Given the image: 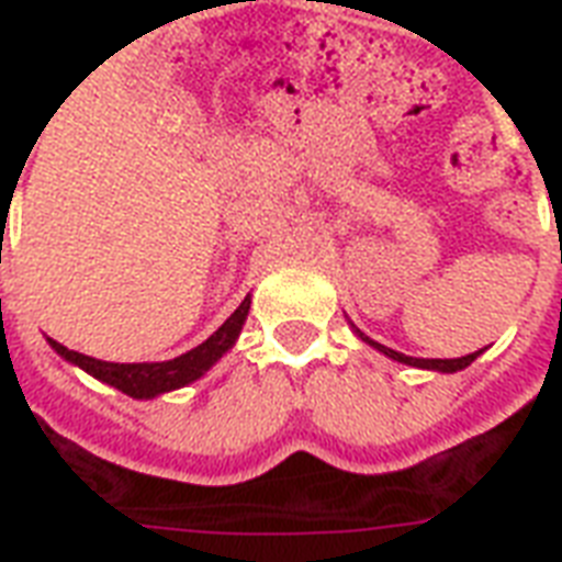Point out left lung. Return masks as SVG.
Returning <instances> with one entry per match:
<instances>
[{"mask_svg":"<svg viewBox=\"0 0 562 562\" xmlns=\"http://www.w3.org/2000/svg\"><path fill=\"white\" fill-rule=\"evenodd\" d=\"M361 338H364V335H361ZM364 341L373 344L375 350L384 352V356H391L393 361H402V364H411V368L440 370V373H454V370H463V368H467V364H472V361L479 359V352H481V350L479 352H470V356H461V359H411V356H402V352H396V350H387V347L370 341V338H364Z\"/></svg>","mask_w":562,"mask_h":562,"instance_id":"obj_1","label":"left lung"}]
</instances>
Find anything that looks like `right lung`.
<instances>
[{
	"instance_id": "add662e5",
	"label": "right lung",
	"mask_w": 562,
	"mask_h": 562,
	"mask_svg": "<svg viewBox=\"0 0 562 562\" xmlns=\"http://www.w3.org/2000/svg\"><path fill=\"white\" fill-rule=\"evenodd\" d=\"M247 308H250V297L241 300V306L233 312V315L218 326V333H212L201 347L183 352L178 359L171 361H151V364H113V361H99L83 356V352H75L64 344H57L48 338V344L55 347L66 361H72L78 368H83L90 375H95L99 382H108L113 387H119L127 396L134 400H151L157 393L175 391V387H183V384L201 379L206 370L215 364V361L224 356V352L236 344L238 333H241V324H245Z\"/></svg>"
}]
</instances>
